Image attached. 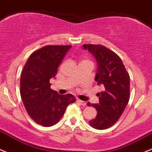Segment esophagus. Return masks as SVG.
<instances>
[{"instance_id": "34e87169", "label": "esophagus", "mask_w": 152, "mask_h": 152, "mask_svg": "<svg viewBox=\"0 0 152 152\" xmlns=\"http://www.w3.org/2000/svg\"><path fill=\"white\" fill-rule=\"evenodd\" d=\"M77 102H78V103H80V104L82 105H87V103H86L85 101H83V100H79V99H77Z\"/></svg>"}]
</instances>
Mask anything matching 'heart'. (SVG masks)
<instances>
[{
	"label": "heart",
	"instance_id": "obj_1",
	"mask_svg": "<svg viewBox=\"0 0 152 152\" xmlns=\"http://www.w3.org/2000/svg\"><path fill=\"white\" fill-rule=\"evenodd\" d=\"M83 61H86V60H83Z\"/></svg>",
	"mask_w": 152,
	"mask_h": 152
}]
</instances>
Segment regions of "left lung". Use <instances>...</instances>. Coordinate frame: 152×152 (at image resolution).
<instances>
[{"mask_svg":"<svg viewBox=\"0 0 152 152\" xmlns=\"http://www.w3.org/2000/svg\"><path fill=\"white\" fill-rule=\"evenodd\" d=\"M83 49L94 57L97 63L95 80L103 91L97 94L99 103L87 105L97 111L89 125L97 130H104L117 122L130 99V76L120 57L102 45L84 44Z\"/></svg>","mask_w":152,"mask_h":152,"instance_id":"1","label":"left lung"}]
</instances>
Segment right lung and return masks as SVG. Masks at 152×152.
Wrapping results in <instances>:
<instances>
[{
    "label": "right lung",
    "mask_w": 152,
    "mask_h": 152,
    "mask_svg": "<svg viewBox=\"0 0 152 152\" xmlns=\"http://www.w3.org/2000/svg\"><path fill=\"white\" fill-rule=\"evenodd\" d=\"M71 48L46 46L33 52L25 63L20 78V95L27 112L34 122L51 127L59 122L66 108L76 99L71 94L59 95L50 88L57 68Z\"/></svg>",
    "instance_id": "right-lung-1"
}]
</instances>
